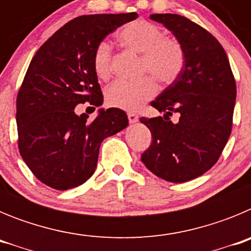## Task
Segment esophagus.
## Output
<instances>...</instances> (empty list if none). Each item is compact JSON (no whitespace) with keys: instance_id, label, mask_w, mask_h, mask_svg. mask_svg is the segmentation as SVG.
Wrapping results in <instances>:
<instances>
[{"instance_id":"esophagus-1","label":"esophagus","mask_w":251,"mask_h":251,"mask_svg":"<svg viewBox=\"0 0 251 251\" xmlns=\"http://www.w3.org/2000/svg\"><path fill=\"white\" fill-rule=\"evenodd\" d=\"M128 119H129L130 123H137V122L139 121V117L136 114V113L129 112L128 113Z\"/></svg>"}]
</instances>
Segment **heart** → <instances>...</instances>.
<instances>
[{"label":"heart","instance_id":"obj_1","mask_svg":"<svg viewBox=\"0 0 251 251\" xmlns=\"http://www.w3.org/2000/svg\"><path fill=\"white\" fill-rule=\"evenodd\" d=\"M119 43L124 48L142 54V70L148 72L161 83H172L182 72L185 51L175 39L163 37L157 25L146 20H136L121 28ZM93 68L97 76L106 79L112 72V51L106 41H100L93 52ZM158 92L154 79L145 76L139 80H115L105 90V100L114 108L139 109Z\"/></svg>","mask_w":251,"mask_h":251}]
</instances>
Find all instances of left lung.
I'll return each mask as SVG.
<instances>
[{
  "mask_svg": "<svg viewBox=\"0 0 251 251\" xmlns=\"http://www.w3.org/2000/svg\"><path fill=\"white\" fill-rule=\"evenodd\" d=\"M185 51V65L174 83L151 105L163 117L141 118L152 143L141 159L168 182L182 183L215 165L231 133L236 83L221 44L191 20L175 13H153ZM177 112L179 122L169 121Z\"/></svg>",
  "mask_w": 251,
  "mask_h": 251,
  "instance_id": "1",
  "label": "left lung"
}]
</instances>
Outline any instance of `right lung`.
Wrapping results in <instances>:
<instances>
[{
    "label": "right lung",
    "mask_w": 251,
    "mask_h": 251,
    "mask_svg": "<svg viewBox=\"0 0 251 251\" xmlns=\"http://www.w3.org/2000/svg\"><path fill=\"white\" fill-rule=\"evenodd\" d=\"M138 17L136 12L85 15L69 21L37 50L17 94L19 150L37 179L69 190L94 174L99 147L128 126L126 112L99 109L94 121L75 106L103 104L93 52L106 35ZM95 109V108H94Z\"/></svg>",
    "instance_id": "1"
}]
</instances>
